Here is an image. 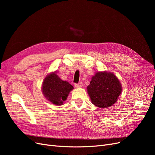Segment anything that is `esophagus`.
<instances>
[{
    "instance_id": "34e87169",
    "label": "esophagus",
    "mask_w": 155,
    "mask_h": 155,
    "mask_svg": "<svg viewBox=\"0 0 155 155\" xmlns=\"http://www.w3.org/2000/svg\"><path fill=\"white\" fill-rule=\"evenodd\" d=\"M75 87H76V88H81L83 87V83L81 82V83H79L78 84H75Z\"/></svg>"
}]
</instances>
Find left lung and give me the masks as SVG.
<instances>
[{
    "mask_svg": "<svg viewBox=\"0 0 155 155\" xmlns=\"http://www.w3.org/2000/svg\"><path fill=\"white\" fill-rule=\"evenodd\" d=\"M122 86L115 75L110 72H97L92 77L87 92L92 104L102 109L113 105L118 101Z\"/></svg>",
    "mask_w": 155,
    "mask_h": 155,
    "instance_id": "left-lung-1",
    "label": "left lung"
}]
</instances>
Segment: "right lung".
<instances>
[{"instance_id": "1", "label": "right lung", "mask_w": 155, "mask_h": 155, "mask_svg": "<svg viewBox=\"0 0 155 155\" xmlns=\"http://www.w3.org/2000/svg\"><path fill=\"white\" fill-rule=\"evenodd\" d=\"M41 88L46 99L55 105H62L67 100L69 93L74 89L68 81H63L58 76L56 71L45 77Z\"/></svg>"}]
</instances>
